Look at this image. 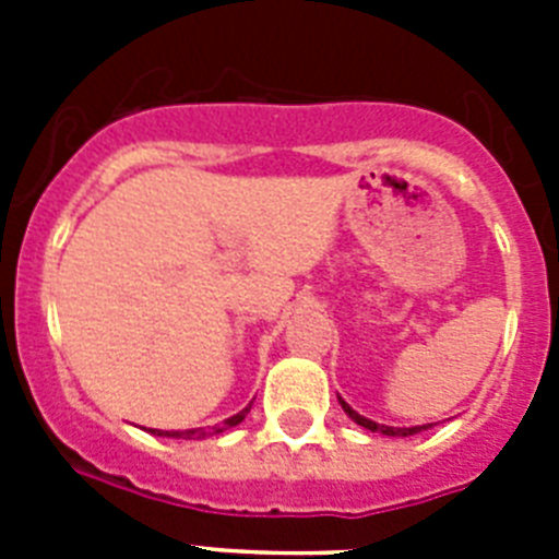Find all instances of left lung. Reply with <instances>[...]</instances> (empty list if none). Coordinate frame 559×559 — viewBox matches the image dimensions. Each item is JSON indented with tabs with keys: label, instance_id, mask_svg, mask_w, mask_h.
<instances>
[{
	"label": "left lung",
	"instance_id": "8db88e82",
	"mask_svg": "<svg viewBox=\"0 0 559 559\" xmlns=\"http://www.w3.org/2000/svg\"><path fill=\"white\" fill-rule=\"evenodd\" d=\"M338 403H341V408H344V414H347V417L353 419V423H358L360 428H367V431H372V433H383V437H414V433H419V431H426V428H431V423H428V426H412V428L383 426V423H374V419H369V417H364V414L355 412V408L349 406L347 400H341V397H338Z\"/></svg>",
	"mask_w": 559,
	"mask_h": 559
}]
</instances>
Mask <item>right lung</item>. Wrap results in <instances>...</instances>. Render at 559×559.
<instances>
[{"mask_svg":"<svg viewBox=\"0 0 559 559\" xmlns=\"http://www.w3.org/2000/svg\"><path fill=\"white\" fill-rule=\"evenodd\" d=\"M249 412H251V403L243 408V412H237L235 417L224 419L221 426L190 428V431H151V433H156V437H170V439H206V437H212V433H224V431H229V428H235L237 423H243L246 414H249Z\"/></svg>","mask_w":559,"mask_h":559,"instance_id":"1","label":"right lung"}]
</instances>
